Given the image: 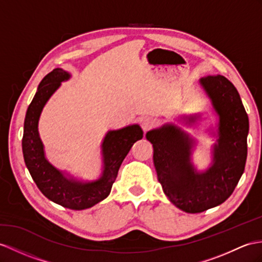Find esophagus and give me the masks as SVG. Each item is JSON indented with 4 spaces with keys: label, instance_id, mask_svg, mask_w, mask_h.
Wrapping results in <instances>:
<instances>
[{
    "label": "esophagus",
    "instance_id": "esophagus-1",
    "mask_svg": "<svg viewBox=\"0 0 262 262\" xmlns=\"http://www.w3.org/2000/svg\"><path fill=\"white\" fill-rule=\"evenodd\" d=\"M140 123H141V127L143 131H148L153 126V124H155V120L150 117H143L140 120Z\"/></svg>",
    "mask_w": 262,
    "mask_h": 262
}]
</instances>
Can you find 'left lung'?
<instances>
[{"label":"left lung","instance_id":"1","mask_svg":"<svg viewBox=\"0 0 262 262\" xmlns=\"http://www.w3.org/2000/svg\"><path fill=\"white\" fill-rule=\"evenodd\" d=\"M199 84L219 119L215 130H208L216 138L209 168L200 171L194 167L192 150L196 141L180 126L165 123L145 135L153 145V163L164 194L188 213H199L225 202L237 187L247 160L249 119L237 89L222 75L205 76ZM186 118L194 123L201 116Z\"/></svg>","mask_w":262,"mask_h":262}]
</instances>
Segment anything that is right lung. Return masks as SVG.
<instances>
[{"mask_svg": "<svg viewBox=\"0 0 262 262\" xmlns=\"http://www.w3.org/2000/svg\"><path fill=\"white\" fill-rule=\"evenodd\" d=\"M70 78L71 74L68 71L56 68L40 82L25 116L22 150L32 179L49 200L64 208L83 210L93 207L110 194L121 163L133 143L143 138V131L139 124H131L106 132L101 144L102 172L98 179L80 180L55 168L46 157L39 133V120L44 105L61 86V82Z\"/></svg>", "mask_w": 262, "mask_h": 262, "instance_id": "obj_1", "label": "right lung"}]
</instances>
